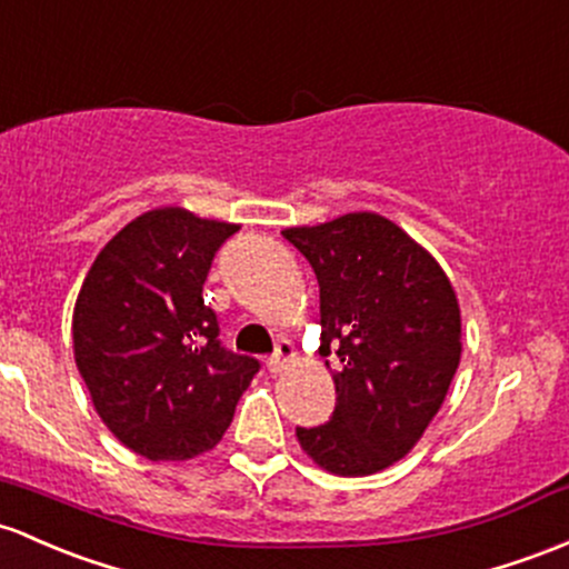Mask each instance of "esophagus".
I'll return each instance as SVG.
<instances>
[{
  "label": "esophagus",
  "mask_w": 569,
  "mask_h": 569,
  "mask_svg": "<svg viewBox=\"0 0 569 569\" xmlns=\"http://www.w3.org/2000/svg\"><path fill=\"white\" fill-rule=\"evenodd\" d=\"M297 359V351H295V342L291 340H280L278 348H274V353L267 359V370L272 372V376H278V372H283L286 367L295 365Z\"/></svg>",
  "instance_id": "esophagus-1"
}]
</instances>
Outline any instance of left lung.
Returning <instances> with one entry per match:
<instances>
[{
    "mask_svg": "<svg viewBox=\"0 0 569 569\" xmlns=\"http://www.w3.org/2000/svg\"><path fill=\"white\" fill-rule=\"evenodd\" d=\"M321 286V356H337L335 413L297 427L302 451L335 476L402 459L448 395L461 356L451 280L389 218L348 213L283 232ZM329 367V361H327Z\"/></svg>",
    "mask_w": 569,
    "mask_h": 569,
    "instance_id": "1",
    "label": "left lung"
}]
</instances>
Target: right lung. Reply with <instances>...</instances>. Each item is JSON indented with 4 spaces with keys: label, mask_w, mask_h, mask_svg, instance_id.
Here are the masks:
<instances>
[{
    "label": "right lung",
    "mask_w": 569,
    "mask_h": 569,
    "mask_svg": "<svg viewBox=\"0 0 569 569\" xmlns=\"http://www.w3.org/2000/svg\"><path fill=\"white\" fill-rule=\"evenodd\" d=\"M234 223L161 208L93 259L72 316L74 361L99 418L151 461L193 459L232 423L259 359L221 346L202 286Z\"/></svg>",
    "instance_id": "right-lung-1"
}]
</instances>
